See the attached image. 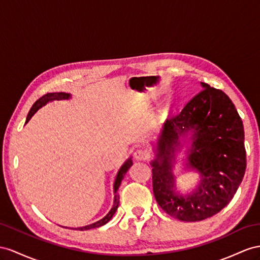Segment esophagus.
Segmentation results:
<instances>
[{
  "instance_id": "34e87169",
  "label": "esophagus",
  "mask_w": 260,
  "mask_h": 260,
  "mask_svg": "<svg viewBox=\"0 0 260 260\" xmlns=\"http://www.w3.org/2000/svg\"><path fill=\"white\" fill-rule=\"evenodd\" d=\"M134 157L137 159V160H147L149 158V154L148 151H146L145 149L138 148L134 151Z\"/></svg>"
}]
</instances>
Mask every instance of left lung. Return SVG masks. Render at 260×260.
Instances as JSON below:
<instances>
[{
  "label": "left lung",
  "mask_w": 260,
  "mask_h": 260,
  "mask_svg": "<svg viewBox=\"0 0 260 260\" xmlns=\"http://www.w3.org/2000/svg\"><path fill=\"white\" fill-rule=\"evenodd\" d=\"M203 90L164 125L151 162L152 191L159 206L184 222L202 221L230 203L246 169L244 127L231 99L222 90L201 82ZM195 129L190 167L202 176L198 189L187 197L175 192L171 158L177 139Z\"/></svg>",
  "instance_id": "obj_1"
}]
</instances>
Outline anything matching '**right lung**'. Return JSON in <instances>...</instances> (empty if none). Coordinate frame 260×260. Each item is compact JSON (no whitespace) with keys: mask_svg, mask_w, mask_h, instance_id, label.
Wrapping results in <instances>:
<instances>
[{"mask_svg":"<svg viewBox=\"0 0 260 260\" xmlns=\"http://www.w3.org/2000/svg\"><path fill=\"white\" fill-rule=\"evenodd\" d=\"M70 98V94H68V93H63V92H57V93H47V94L43 95L41 99H38L37 101L32 104L30 111L28 112V115H27V118H26V123H28L29 119L31 118V116L35 114V113L43 108V106H45L46 104H47L48 102H51V101H59V100H67ZM133 165V161H132V158L127 159V160L125 161V164L122 166L121 169L118 170L117 172V176H116V179H115V182H114V204H113V208L111 209V211L108 213V215H106L105 217H103L102 219H100V221L93 223V224H90V225H86V226H83V228H78L76 230H79V231H84V230H91V229H96V228H100V226H102L104 224L108 223L110 219L112 218V216L114 215V213L116 212L117 208H118V204H119V194L117 193V189L119 187V184H121L123 178L125 176L126 172H127V170L131 168V166Z\"/></svg>","mask_w":260,"mask_h":260,"instance_id":"add662e5","label":"right lung"}]
</instances>
